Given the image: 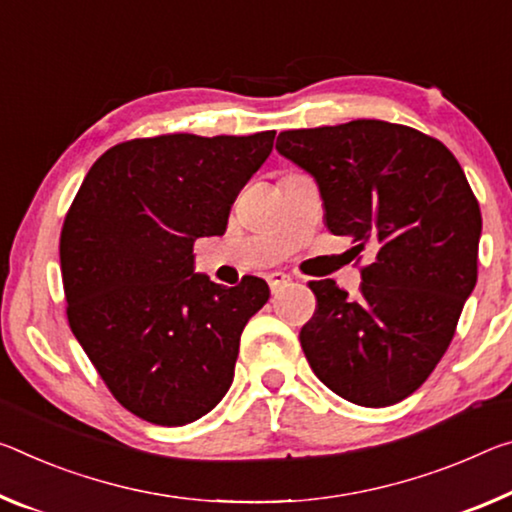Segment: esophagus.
I'll use <instances>...</instances> for the list:
<instances>
[{"instance_id": "1", "label": "esophagus", "mask_w": 512, "mask_h": 512, "mask_svg": "<svg viewBox=\"0 0 512 512\" xmlns=\"http://www.w3.org/2000/svg\"><path fill=\"white\" fill-rule=\"evenodd\" d=\"M269 287H271V291L273 294H278L280 289H285L287 285H291V278L287 273H282V271H273V273H269Z\"/></svg>"}]
</instances>
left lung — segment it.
Segmentation results:
<instances>
[{
	"label": "left lung",
	"instance_id": "8db88e82",
	"mask_svg": "<svg viewBox=\"0 0 512 512\" xmlns=\"http://www.w3.org/2000/svg\"><path fill=\"white\" fill-rule=\"evenodd\" d=\"M275 150L314 177L328 230L373 253L360 298L310 282L305 358L346 401L399 403L442 360L476 287L483 221L467 177L444 143L385 120L289 129Z\"/></svg>",
	"mask_w": 512,
	"mask_h": 512
}]
</instances>
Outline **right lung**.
<instances>
[{"instance_id":"1","label":"right lung","mask_w":512,"mask_h":512,"mask_svg":"<svg viewBox=\"0 0 512 512\" xmlns=\"http://www.w3.org/2000/svg\"><path fill=\"white\" fill-rule=\"evenodd\" d=\"M275 132L168 134L102 154L61 230L68 321L120 405L159 426L207 415L234 378L239 339L271 291L196 273L193 243L221 237Z\"/></svg>"}]
</instances>
